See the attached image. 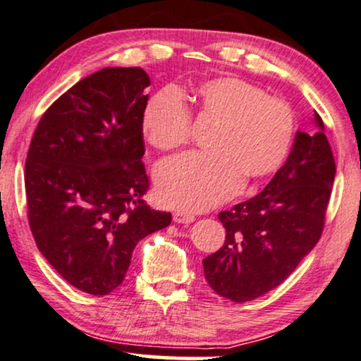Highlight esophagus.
Returning <instances> with one entry per match:
<instances>
[{
    "label": "esophagus",
    "mask_w": 361,
    "mask_h": 361,
    "mask_svg": "<svg viewBox=\"0 0 361 361\" xmlns=\"http://www.w3.org/2000/svg\"><path fill=\"white\" fill-rule=\"evenodd\" d=\"M173 221L178 224H188L193 223L195 216L191 213H183V211H176V213H173Z\"/></svg>",
    "instance_id": "34e87169"
}]
</instances>
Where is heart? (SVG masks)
Wrapping results in <instances>:
<instances>
[{
  "mask_svg": "<svg viewBox=\"0 0 361 361\" xmlns=\"http://www.w3.org/2000/svg\"><path fill=\"white\" fill-rule=\"evenodd\" d=\"M201 118L218 122L211 152L186 153L161 163L157 191L163 203L208 209L236 195L244 183L276 173L289 155L295 117L289 104L238 77H218L193 90ZM147 140L168 152L188 143L191 114L173 89L157 92L142 115Z\"/></svg>",
  "mask_w": 361,
  "mask_h": 361,
  "instance_id": "1",
  "label": "heart"
}]
</instances>
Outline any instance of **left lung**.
Here are the masks:
<instances>
[{
    "mask_svg": "<svg viewBox=\"0 0 361 361\" xmlns=\"http://www.w3.org/2000/svg\"><path fill=\"white\" fill-rule=\"evenodd\" d=\"M317 132H297L284 166L254 198L219 213L223 247L203 259L216 294L238 304L286 281L322 236L335 160L315 114Z\"/></svg>",
    "mask_w": 361,
    "mask_h": 361,
    "instance_id": "1",
    "label": "left lung"
}]
</instances>
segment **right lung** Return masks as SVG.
<instances>
[{
    "instance_id": "add662e5",
    "label": "right lung",
    "mask_w": 361,
    "mask_h": 361,
    "mask_svg": "<svg viewBox=\"0 0 361 361\" xmlns=\"http://www.w3.org/2000/svg\"><path fill=\"white\" fill-rule=\"evenodd\" d=\"M150 77L105 67L42 115L26 158L27 219L36 246L75 289L107 295L122 284L137 243L171 214L145 203L142 115Z\"/></svg>"
}]
</instances>
